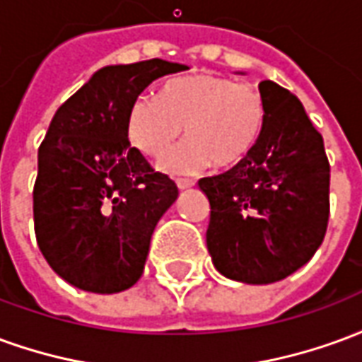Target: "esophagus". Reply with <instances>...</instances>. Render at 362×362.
<instances>
[{
  "mask_svg": "<svg viewBox=\"0 0 362 362\" xmlns=\"http://www.w3.org/2000/svg\"><path fill=\"white\" fill-rule=\"evenodd\" d=\"M176 184H178V188L184 189V188H189V186H194L196 182L192 180V178H176Z\"/></svg>",
  "mask_w": 362,
  "mask_h": 362,
  "instance_id": "obj_1",
  "label": "esophagus"
}]
</instances>
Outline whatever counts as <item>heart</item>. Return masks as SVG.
Segmentation results:
<instances>
[{"label":"heart","mask_w":362,"mask_h":362,"mask_svg":"<svg viewBox=\"0 0 362 362\" xmlns=\"http://www.w3.org/2000/svg\"><path fill=\"white\" fill-rule=\"evenodd\" d=\"M266 118V98L258 87L196 74L165 85L160 98L135 96L127 112V134L137 149L160 158L184 129L188 139L163 165L174 173H192L211 160L217 166H233L248 157Z\"/></svg>","instance_id":"1"}]
</instances>
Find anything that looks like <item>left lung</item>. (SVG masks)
<instances>
[{
	"instance_id": "left-lung-1",
	"label": "left lung",
	"mask_w": 362,
	"mask_h": 362,
	"mask_svg": "<svg viewBox=\"0 0 362 362\" xmlns=\"http://www.w3.org/2000/svg\"><path fill=\"white\" fill-rule=\"evenodd\" d=\"M267 118L250 155L227 173L199 178L211 205L207 250L225 277L273 283L303 267L329 219V160L303 103L262 81Z\"/></svg>"
}]
</instances>
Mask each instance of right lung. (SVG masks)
I'll list each match as a JSON object with an SVG mask.
<instances>
[{"mask_svg":"<svg viewBox=\"0 0 362 362\" xmlns=\"http://www.w3.org/2000/svg\"><path fill=\"white\" fill-rule=\"evenodd\" d=\"M186 66L147 59L98 69L54 114L38 149L35 235L62 279L119 293L141 277L151 235L178 197L127 139V112L151 83Z\"/></svg>","mask_w":362,"mask_h":362,"instance_id":"right-lung-1","label":"right lung"}]
</instances>
